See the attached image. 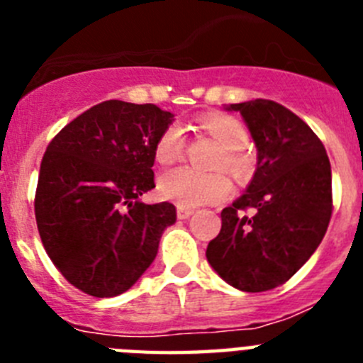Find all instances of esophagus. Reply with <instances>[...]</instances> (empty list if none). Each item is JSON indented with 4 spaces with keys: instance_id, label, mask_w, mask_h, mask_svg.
<instances>
[{
    "instance_id": "esophagus-1",
    "label": "esophagus",
    "mask_w": 363,
    "mask_h": 363,
    "mask_svg": "<svg viewBox=\"0 0 363 363\" xmlns=\"http://www.w3.org/2000/svg\"><path fill=\"white\" fill-rule=\"evenodd\" d=\"M176 213H178L179 220H187V218L191 216V214L194 213V211L189 209V207H178V211H176Z\"/></svg>"
}]
</instances>
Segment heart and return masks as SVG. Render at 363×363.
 I'll return each instance as SVG.
<instances>
[{
    "label": "heart",
    "instance_id": "1",
    "mask_svg": "<svg viewBox=\"0 0 363 363\" xmlns=\"http://www.w3.org/2000/svg\"><path fill=\"white\" fill-rule=\"evenodd\" d=\"M200 127L220 145L213 162L214 171H225L233 178L245 179L252 172V156L247 150L249 130L236 116L230 114H205ZM185 147L184 130L178 125H169L154 143V158L162 165L174 163ZM158 192L163 200L179 207L218 203L230 194V182L223 172L201 174L189 167H178L163 172L158 179Z\"/></svg>",
    "mask_w": 363,
    "mask_h": 363
}]
</instances>
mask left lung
I'll return each mask as SVG.
<instances>
[{
    "mask_svg": "<svg viewBox=\"0 0 363 363\" xmlns=\"http://www.w3.org/2000/svg\"><path fill=\"white\" fill-rule=\"evenodd\" d=\"M258 150L243 196L221 211V230L207 259L245 293L274 289L311 258L333 214L331 163L320 138L294 112L271 99L230 104Z\"/></svg>",
    "mask_w": 363,
    "mask_h": 363,
    "instance_id": "1",
    "label": "left lung"
}]
</instances>
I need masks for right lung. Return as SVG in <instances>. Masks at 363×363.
<instances>
[{"mask_svg":"<svg viewBox=\"0 0 363 363\" xmlns=\"http://www.w3.org/2000/svg\"><path fill=\"white\" fill-rule=\"evenodd\" d=\"M172 114L108 99L65 125L41 160L34 213L45 251L76 289L111 298L130 289L176 221L154 189V143Z\"/></svg>","mask_w":363,"mask_h":363,"instance_id":"right-lung-1","label":"right lung"}]
</instances>
